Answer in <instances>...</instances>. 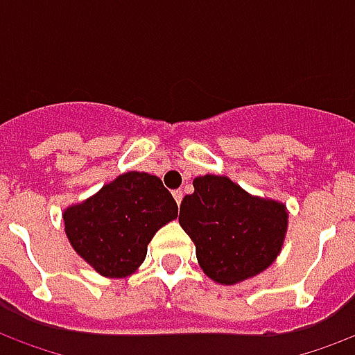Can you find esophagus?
Returning <instances> with one entry per match:
<instances>
[{"mask_svg": "<svg viewBox=\"0 0 355 355\" xmlns=\"http://www.w3.org/2000/svg\"><path fill=\"white\" fill-rule=\"evenodd\" d=\"M173 196H175V200H177V203H180V201H182V196H184V193H182V190H175V192H173Z\"/></svg>", "mask_w": 355, "mask_h": 355, "instance_id": "34e87169", "label": "esophagus"}]
</instances>
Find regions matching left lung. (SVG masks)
<instances>
[{"mask_svg":"<svg viewBox=\"0 0 355 355\" xmlns=\"http://www.w3.org/2000/svg\"><path fill=\"white\" fill-rule=\"evenodd\" d=\"M178 223L196 243L203 272L223 285L266 270L282 249L287 211L277 201L249 196L230 178L205 175L180 203Z\"/></svg>","mask_w":355,"mask_h":355,"instance_id":"left-lung-1","label":"left lung"}]
</instances>
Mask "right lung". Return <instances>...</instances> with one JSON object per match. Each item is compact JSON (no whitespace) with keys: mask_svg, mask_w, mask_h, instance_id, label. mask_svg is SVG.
<instances>
[{"mask_svg":"<svg viewBox=\"0 0 355 355\" xmlns=\"http://www.w3.org/2000/svg\"><path fill=\"white\" fill-rule=\"evenodd\" d=\"M178 205L163 182L148 173H125L64 213L66 236L98 274L125 277L146 259L148 243Z\"/></svg>","mask_w":355,"mask_h":355,"instance_id":"right-lung-1","label":"right lung"}]
</instances>
